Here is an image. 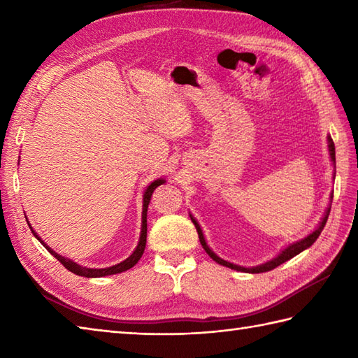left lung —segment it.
I'll return each mask as SVG.
<instances>
[{
    "instance_id": "left-lung-1",
    "label": "left lung",
    "mask_w": 358,
    "mask_h": 358,
    "mask_svg": "<svg viewBox=\"0 0 358 358\" xmlns=\"http://www.w3.org/2000/svg\"><path fill=\"white\" fill-rule=\"evenodd\" d=\"M328 150H329V158H331V162H332L334 167H336V146H334V141H332V138H331V135H328ZM334 178H336V172H334ZM329 199H331V201H329V206L326 208L323 218L320 220V223H318V226L315 227V229H314L313 232L308 234L305 238L296 240V241L291 243V245H287L286 248L281 249L280 252H278V255L273 257L272 260H268V262H264V263L258 264V266H250V268H246V266L235 264V263H231V262H226V260H223V258H220V257L214 252V250H212V249L208 246L206 238H204V235H203V231H201V227H200L199 222H196V220L194 218V215L189 214V217H191L192 223L195 224V229H196V232H199V238H200V243H201L203 249L206 250V254L212 258V260L217 262L218 264L226 266V268H231V269H234V271L248 272V273H260V272H268V271L275 269L277 266L283 264V263H285V262H287V260H291L292 257L299 255L300 252H303V250H305V249H308V248H310V246L314 245L315 240L318 238V235L322 234V231H323V227H324L326 222H328V217H329V212H331V203H332V194H331Z\"/></svg>"
}]
</instances>
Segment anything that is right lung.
<instances>
[{
	"instance_id": "obj_1",
	"label": "right lung",
	"mask_w": 358,
	"mask_h": 358,
	"mask_svg": "<svg viewBox=\"0 0 358 358\" xmlns=\"http://www.w3.org/2000/svg\"><path fill=\"white\" fill-rule=\"evenodd\" d=\"M163 183H166L164 178H158V180H154L152 183L146 187V191H144L143 194V212H141V232H140V240H138V245H136L134 252L129 255L126 260H123L121 263H117L113 266H109V268H101V269H95V268H86V266H81L78 263H75L73 260H71V258L67 257H63L59 255L58 252H55L50 246H48L44 243V240H41L40 235H38L34 227L30 226L29 220H27V224L30 227V231H32V234L35 235V238L41 243V245L49 250V252L57 258V260L62 263L66 269H69L71 272H73L75 275H80V277H87V278H98V277H106V275H113V273H120V272H124L127 269L134 268V266L138 263V260L141 258L143 252H144V248H146V235H148V208H149V203H150V196L152 194H154L155 189L158 186H162Z\"/></svg>"
}]
</instances>
